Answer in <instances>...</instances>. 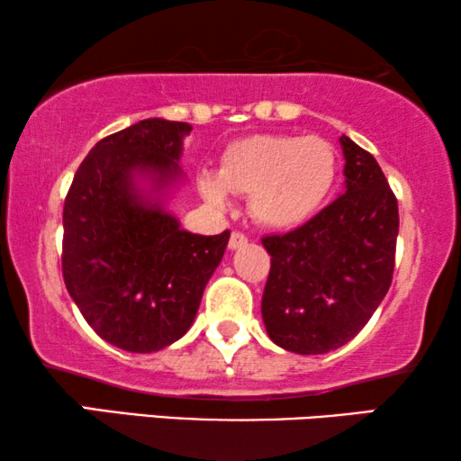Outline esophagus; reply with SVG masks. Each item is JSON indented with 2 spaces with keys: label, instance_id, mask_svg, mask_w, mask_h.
<instances>
[{
  "label": "esophagus",
  "instance_id": "esophagus-1",
  "mask_svg": "<svg viewBox=\"0 0 461 461\" xmlns=\"http://www.w3.org/2000/svg\"><path fill=\"white\" fill-rule=\"evenodd\" d=\"M243 245H248V237L243 235V232H232L230 235V241H229V248L230 249H239V248H243Z\"/></svg>",
  "mask_w": 461,
  "mask_h": 461
}]
</instances>
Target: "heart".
<instances>
[{
    "mask_svg": "<svg viewBox=\"0 0 461 461\" xmlns=\"http://www.w3.org/2000/svg\"><path fill=\"white\" fill-rule=\"evenodd\" d=\"M338 153L321 136L254 134L224 149L218 172L197 176L213 207L229 205V191L249 194V213L267 229L287 230L308 222L336 186Z\"/></svg>",
    "mask_w": 461,
    "mask_h": 461,
    "instance_id": "obj_1",
    "label": "heart"
}]
</instances>
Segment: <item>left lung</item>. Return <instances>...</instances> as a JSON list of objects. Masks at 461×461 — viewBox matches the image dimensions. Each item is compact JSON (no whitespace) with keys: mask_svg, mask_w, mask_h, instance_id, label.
Listing matches in <instances>:
<instances>
[{"mask_svg":"<svg viewBox=\"0 0 461 461\" xmlns=\"http://www.w3.org/2000/svg\"><path fill=\"white\" fill-rule=\"evenodd\" d=\"M344 194L317 216L262 245L270 273L262 319L276 346L325 355L367 325L393 283L399 205L374 155L339 138Z\"/></svg>","mask_w":461,"mask_h":461,"instance_id":"1","label":"left lung"}]
</instances>
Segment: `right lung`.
Here are the masks:
<instances>
[{
    "label": "right lung",
    "instance_id": "add662e5",
    "mask_svg": "<svg viewBox=\"0 0 461 461\" xmlns=\"http://www.w3.org/2000/svg\"><path fill=\"white\" fill-rule=\"evenodd\" d=\"M185 122L153 117L96 142L62 212V276L87 325L128 352H157L193 325L230 230L205 237L167 212Z\"/></svg>",
    "mask_w": 461,
    "mask_h": 461
}]
</instances>
